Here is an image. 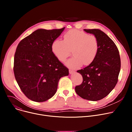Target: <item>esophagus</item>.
I'll return each mask as SVG.
<instances>
[{
    "instance_id": "34e87169",
    "label": "esophagus",
    "mask_w": 132,
    "mask_h": 132,
    "mask_svg": "<svg viewBox=\"0 0 132 132\" xmlns=\"http://www.w3.org/2000/svg\"><path fill=\"white\" fill-rule=\"evenodd\" d=\"M69 72L70 74H72V73H73L75 72V71H73V70H72L71 69H69Z\"/></svg>"
}]
</instances>
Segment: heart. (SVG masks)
Listing matches in <instances>:
<instances>
[{
	"label": "heart",
	"instance_id": "b5f03b06",
	"mask_svg": "<svg viewBox=\"0 0 132 132\" xmlns=\"http://www.w3.org/2000/svg\"><path fill=\"white\" fill-rule=\"evenodd\" d=\"M51 48L55 57L61 62L66 60L72 51L73 56L66 64L71 69H77L83 64L89 65L95 59L99 50V43L95 35L72 30L64 35V41L55 40Z\"/></svg>",
	"mask_w": 132,
	"mask_h": 132
}]
</instances>
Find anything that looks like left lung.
Wrapping results in <instances>:
<instances>
[{
	"mask_svg": "<svg viewBox=\"0 0 132 132\" xmlns=\"http://www.w3.org/2000/svg\"><path fill=\"white\" fill-rule=\"evenodd\" d=\"M98 39L99 50L94 61L78 70L83 81L75 87L77 95L84 99L96 101L106 96L116 86L121 69L119 50L110 37L99 29H84Z\"/></svg>",
	"mask_w": 132,
	"mask_h": 132,
	"instance_id": "8db88e82",
	"label": "left lung"
}]
</instances>
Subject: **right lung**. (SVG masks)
<instances>
[{
  "instance_id": "obj_1",
  "label": "right lung",
  "mask_w": 132,
  "mask_h": 132,
  "mask_svg": "<svg viewBox=\"0 0 132 132\" xmlns=\"http://www.w3.org/2000/svg\"><path fill=\"white\" fill-rule=\"evenodd\" d=\"M65 28L35 30L19 43L14 57L16 81L26 96L41 102L56 92L60 79L69 75L68 69L52 51V44Z\"/></svg>"
}]
</instances>
